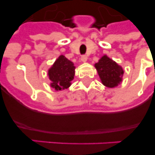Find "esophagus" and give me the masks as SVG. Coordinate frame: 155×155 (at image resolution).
I'll return each instance as SVG.
<instances>
[{"instance_id": "1", "label": "esophagus", "mask_w": 155, "mask_h": 155, "mask_svg": "<svg viewBox=\"0 0 155 155\" xmlns=\"http://www.w3.org/2000/svg\"><path fill=\"white\" fill-rule=\"evenodd\" d=\"M81 61L83 63L87 62V56H82V57H81Z\"/></svg>"}]
</instances>
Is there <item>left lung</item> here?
<instances>
[{
  "label": "left lung",
  "instance_id": "left-lung-1",
  "mask_svg": "<svg viewBox=\"0 0 155 155\" xmlns=\"http://www.w3.org/2000/svg\"><path fill=\"white\" fill-rule=\"evenodd\" d=\"M102 84L105 87H117L123 81L124 71L121 66L109 58L107 55L102 56L98 63L94 64Z\"/></svg>",
  "mask_w": 155,
  "mask_h": 155
}]
</instances>
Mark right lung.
<instances>
[{
  "label": "right lung",
  "instance_id": "add662e5",
  "mask_svg": "<svg viewBox=\"0 0 155 155\" xmlns=\"http://www.w3.org/2000/svg\"><path fill=\"white\" fill-rule=\"evenodd\" d=\"M75 74V67L74 63L61 55L48 70L50 87L56 91L65 90L71 85V81Z\"/></svg>",
  "mask_w": 155,
  "mask_h": 155
}]
</instances>
